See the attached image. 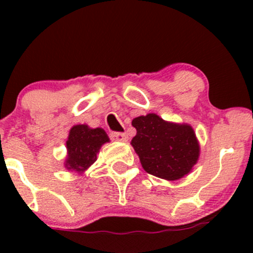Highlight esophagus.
<instances>
[{
  "mask_svg": "<svg viewBox=\"0 0 253 253\" xmlns=\"http://www.w3.org/2000/svg\"><path fill=\"white\" fill-rule=\"evenodd\" d=\"M111 139L112 141H116V142H127V136L125 133H119V132H114L111 133Z\"/></svg>",
  "mask_w": 253,
  "mask_h": 253,
  "instance_id": "obj_1",
  "label": "esophagus"
}]
</instances>
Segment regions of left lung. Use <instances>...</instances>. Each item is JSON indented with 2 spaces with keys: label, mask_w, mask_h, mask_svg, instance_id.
I'll list each match as a JSON object with an SVG mask.
<instances>
[{
  "label": "left lung",
  "mask_w": 253,
  "mask_h": 253,
  "mask_svg": "<svg viewBox=\"0 0 253 253\" xmlns=\"http://www.w3.org/2000/svg\"><path fill=\"white\" fill-rule=\"evenodd\" d=\"M137 134L131 144L143 169L168 181L188 175L200 158V142L192 126L165 121L157 114L133 119Z\"/></svg>",
  "instance_id": "1"
}]
</instances>
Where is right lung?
<instances>
[{
  "instance_id": "1",
  "label": "right lung",
  "mask_w": 253,
  "mask_h": 253,
  "mask_svg": "<svg viewBox=\"0 0 253 253\" xmlns=\"http://www.w3.org/2000/svg\"><path fill=\"white\" fill-rule=\"evenodd\" d=\"M110 142L103 128H91L88 125H75L66 141L67 155L65 168L70 171L83 174L96 160L101 145Z\"/></svg>"
}]
</instances>
